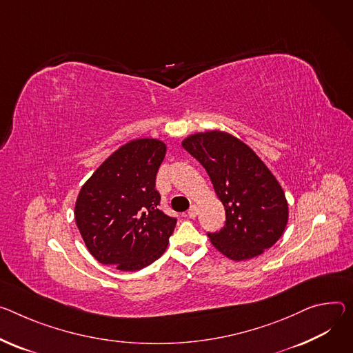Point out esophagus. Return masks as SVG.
<instances>
[{
    "mask_svg": "<svg viewBox=\"0 0 353 353\" xmlns=\"http://www.w3.org/2000/svg\"><path fill=\"white\" fill-rule=\"evenodd\" d=\"M197 214H199V210H197L196 205H191L190 210H188V212H187V215H188L190 218H196Z\"/></svg>",
    "mask_w": 353,
    "mask_h": 353,
    "instance_id": "esophagus-1",
    "label": "esophagus"
}]
</instances>
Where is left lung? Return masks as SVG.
Returning a JSON list of instances; mask_svg holds the SVG:
<instances>
[{"label":"left lung","mask_w":353,"mask_h":353,"mask_svg":"<svg viewBox=\"0 0 353 353\" xmlns=\"http://www.w3.org/2000/svg\"><path fill=\"white\" fill-rule=\"evenodd\" d=\"M183 148L207 170L225 208V223L208 232L212 245L232 261H246L272 248L288 219L283 190L248 145L221 131L194 134Z\"/></svg>","instance_id":"1"}]
</instances>
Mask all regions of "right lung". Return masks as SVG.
<instances>
[{"mask_svg": "<svg viewBox=\"0 0 353 353\" xmlns=\"http://www.w3.org/2000/svg\"><path fill=\"white\" fill-rule=\"evenodd\" d=\"M166 154L157 139L115 150L81 187L74 218L90 253L118 270H141L163 254L177 219L159 210L156 173Z\"/></svg>", "mask_w": 353, "mask_h": 353, "instance_id": "1", "label": "right lung"}]
</instances>
